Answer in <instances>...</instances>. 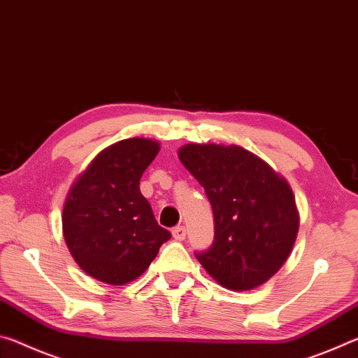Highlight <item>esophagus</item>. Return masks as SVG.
Instances as JSON below:
<instances>
[{
	"instance_id": "1",
	"label": "esophagus",
	"mask_w": 358,
	"mask_h": 358,
	"mask_svg": "<svg viewBox=\"0 0 358 358\" xmlns=\"http://www.w3.org/2000/svg\"><path fill=\"white\" fill-rule=\"evenodd\" d=\"M172 235H173V238H175V240H178V241L185 240V237H186V227H185V226H177V227H173V230H172Z\"/></svg>"
}]
</instances>
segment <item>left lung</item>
I'll use <instances>...</instances> for the list:
<instances>
[{
	"label": "left lung",
	"mask_w": 358,
	"mask_h": 358,
	"mask_svg": "<svg viewBox=\"0 0 358 358\" xmlns=\"http://www.w3.org/2000/svg\"><path fill=\"white\" fill-rule=\"evenodd\" d=\"M181 164L203 187L213 210L215 240L194 252L203 268L230 290H251L286 262L299 232L287 181L237 145L187 143Z\"/></svg>",
	"instance_id": "1"
}]
</instances>
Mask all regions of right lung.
<instances>
[{"mask_svg":"<svg viewBox=\"0 0 358 358\" xmlns=\"http://www.w3.org/2000/svg\"><path fill=\"white\" fill-rule=\"evenodd\" d=\"M159 143L126 138L94 157L71 187L63 232L72 257L90 276L121 286L141 276L172 237L142 196V173Z\"/></svg>","mask_w":358,"mask_h":358,"instance_id":"add662e5","label":"right lung"}]
</instances>
